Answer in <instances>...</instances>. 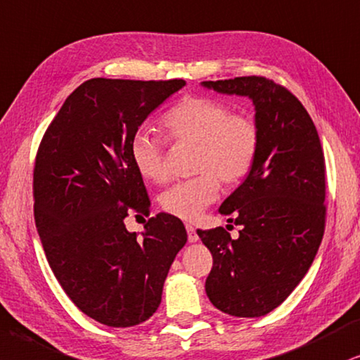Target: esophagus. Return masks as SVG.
Instances as JSON below:
<instances>
[{
    "instance_id": "esophagus-1",
    "label": "esophagus",
    "mask_w": 360,
    "mask_h": 360,
    "mask_svg": "<svg viewBox=\"0 0 360 360\" xmlns=\"http://www.w3.org/2000/svg\"><path fill=\"white\" fill-rule=\"evenodd\" d=\"M186 231H188L189 243H198L199 236H198V233H195V227L191 226V224H186Z\"/></svg>"
}]
</instances>
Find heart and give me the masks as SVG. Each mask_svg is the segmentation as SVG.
<instances>
[{
	"instance_id": "heart-1",
	"label": "heart",
	"mask_w": 360,
	"mask_h": 360,
	"mask_svg": "<svg viewBox=\"0 0 360 360\" xmlns=\"http://www.w3.org/2000/svg\"><path fill=\"white\" fill-rule=\"evenodd\" d=\"M161 124L177 144H195V177L177 183L161 195V207L184 221L198 219L219 195L221 183L233 186L252 171L261 148V127L248 112H233L226 101L189 96L162 116ZM136 171L151 183L162 184L171 172L162 141L149 131H136L129 141Z\"/></svg>"
}]
</instances>
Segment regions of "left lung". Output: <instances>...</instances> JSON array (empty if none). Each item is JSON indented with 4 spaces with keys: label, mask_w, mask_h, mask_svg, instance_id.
Segmentation results:
<instances>
[{
    "label": "left lung",
    "mask_w": 360,
    "mask_h": 360,
    "mask_svg": "<svg viewBox=\"0 0 360 360\" xmlns=\"http://www.w3.org/2000/svg\"><path fill=\"white\" fill-rule=\"evenodd\" d=\"M224 94L249 96L261 127L252 171L219 212L240 226L198 229L212 254L206 294L219 311L261 317L281 306L316 257L326 227V159L302 103L264 76L204 81ZM229 229V226H227Z\"/></svg>",
    "instance_id": "obj_1"
}]
</instances>
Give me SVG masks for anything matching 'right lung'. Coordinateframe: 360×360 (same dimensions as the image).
Segmentation results:
<instances>
[{"mask_svg":"<svg viewBox=\"0 0 360 360\" xmlns=\"http://www.w3.org/2000/svg\"><path fill=\"white\" fill-rule=\"evenodd\" d=\"M184 79L93 78L78 86L41 139L33 171L34 221L54 276L75 306L109 327L148 321L161 304L176 254L188 240L171 214L149 216L143 176L129 141Z\"/></svg>","mask_w":360,"mask_h":360,"instance_id":"1","label":"right lung"}]
</instances>
